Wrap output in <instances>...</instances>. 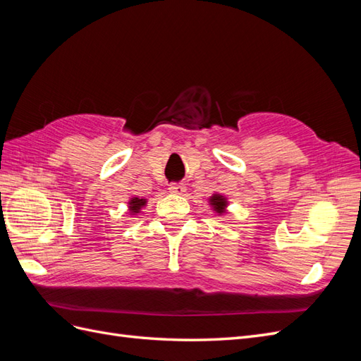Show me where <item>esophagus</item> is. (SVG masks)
<instances>
[{"instance_id": "34e87169", "label": "esophagus", "mask_w": 361, "mask_h": 361, "mask_svg": "<svg viewBox=\"0 0 361 361\" xmlns=\"http://www.w3.org/2000/svg\"><path fill=\"white\" fill-rule=\"evenodd\" d=\"M169 190H170V192H173V194H183L185 192V185L183 183H171L170 187H169Z\"/></svg>"}]
</instances>
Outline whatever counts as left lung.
Wrapping results in <instances>:
<instances>
[{
	"label": "left lung",
	"mask_w": 361,
	"mask_h": 361,
	"mask_svg": "<svg viewBox=\"0 0 361 361\" xmlns=\"http://www.w3.org/2000/svg\"><path fill=\"white\" fill-rule=\"evenodd\" d=\"M207 202H209V204H211V207H212V211H215L218 215H223V214L227 212L228 202H227V199L224 197L223 194L215 192V194L211 195L209 199H207Z\"/></svg>",
	"instance_id": "left-lung-1"
}]
</instances>
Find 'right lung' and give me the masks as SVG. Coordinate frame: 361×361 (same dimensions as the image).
Masks as SVG:
<instances>
[{"mask_svg":"<svg viewBox=\"0 0 361 361\" xmlns=\"http://www.w3.org/2000/svg\"><path fill=\"white\" fill-rule=\"evenodd\" d=\"M147 204V199H140V197H130L128 202V211L129 215H137L141 212V209Z\"/></svg>","mask_w":361,"mask_h":361,"instance_id":"add662e5","label":"right lung"}]
</instances>
